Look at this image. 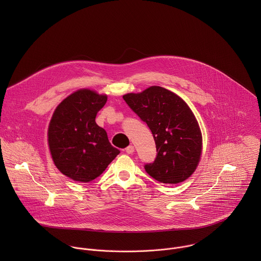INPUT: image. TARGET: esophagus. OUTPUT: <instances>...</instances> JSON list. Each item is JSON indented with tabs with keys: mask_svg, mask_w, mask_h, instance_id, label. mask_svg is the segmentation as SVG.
<instances>
[{
	"mask_svg": "<svg viewBox=\"0 0 261 261\" xmlns=\"http://www.w3.org/2000/svg\"><path fill=\"white\" fill-rule=\"evenodd\" d=\"M125 152H126L127 154H132V153L134 152V146H133V145L127 146V147L125 148Z\"/></svg>",
	"mask_w": 261,
	"mask_h": 261,
	"instance_id": "obj_1",
	"label": "esophagus"
}]
</instances>
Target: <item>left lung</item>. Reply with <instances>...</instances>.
Here are the masks:
<instances>
[{
    "label": "left lung",
    "instance_id": "obj_1",
    "mask_svg": "<svg viewBox=\"0 0 261 261\" xmlns=\"http://www.w3.org/2000/svg\"><path fill=\"white\" fill-rule=\"evenodd\" d=\"M123 98L154 136L158 154L154 162L144 165L148 175L172 185L187 179L197 167L202 141L198 123L187 103L157 86Z\"/></svg>",
    "mask_w": 261,
    "mask_h": 261
}]
</instances>
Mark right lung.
<instances>
[{
	"label": "right lung",
	"mask_w": 261,
	"mask_h": 261,
	"mask_svg": "<svg viewBox=\"0 0 261 261\" xmlns=\"http://www.w3.org/2000/svg\"><path fill=\"white\" fill-rule=\"evenodd\" d=\"M107 97L91 90H80L63 100L48 127V144L58 169L76 181L99 176L119 154L106 131L96 122Z\"/></svg>",
	"instance_id": "add662e5"
}]
</instances>
